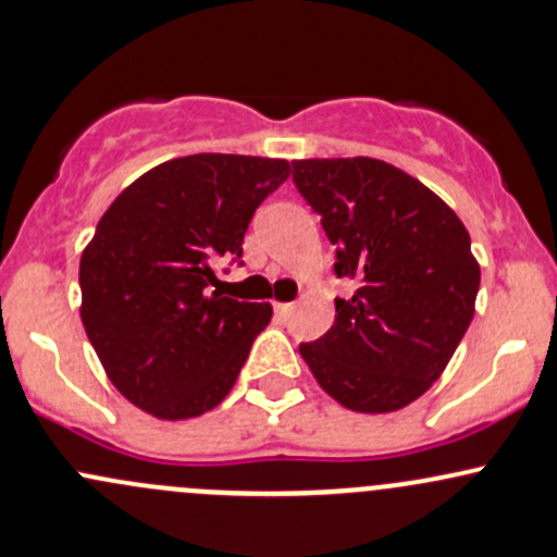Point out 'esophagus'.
<instances>
[{
	"instance_id": "34e87169",
	"label": "esophagus",
	"mask_w": 557,
	"mask_h": 557,
	"mask_svg": "<svg viewBox=\"0 0 557 557\" xmlns=\"http://www.w3.org/2000/svg\"><path fill=\"white\" fill-rule=\"evenodd\" d=\"M295 310V302H276V315L278 319H286V315Z\"/></svg>"
}]
</instances>
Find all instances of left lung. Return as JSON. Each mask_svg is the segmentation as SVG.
I'll return each instance as SVG.
<instances>
[{
  "instance_id": "left-lung-1",
  "label": "left lung",
  "mask_w": 557,
  "mask_h": 557,
  "mask_svg": "<svg viewBox=\"0 0 557 557\" xmlns=\"http://www.w3.org/2000/svg\"><path fill=\"white\" fill-rule=\"evenodd\" d=\"M292 177L337 247L334 324L300 356L345 409L398 411L430 391L468 332L481 286L470 233L428 185L387 161L300 159Z\"/></svg>"
}]
</instances>
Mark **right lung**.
<instances>
[{
  "label": "right lung",
  "instance_id": "right-lung-1",
  "mask_svg": "<svg viewBox=\"0 0 557 557\" xmlns=\"http://www.w3.org/2000/svg\"><path fill=\"white\" fill-rule=\"evenodd\" d=\"M289 161L194 153L113 199L79 262L82 324L119 393L157 420L212 411L236 385L271 302L223 297L214 262L242 257L255 209Z\"/></svg>",
  "mask_w": 557,
  "mask_h": 557
}]
</instances>
